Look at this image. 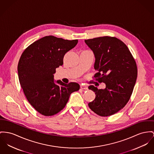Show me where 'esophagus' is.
Returning a JSON list of instances; mask_svg holds the SVG:
<instances>
[{"label":"esophagus","instance_id":"esophagus-1","mask_svg":"<svg viewBox=\"0 0 154 154\" xmlns=\"http://www.w3.org/2000/svg\"><path fill=\"white\" fill-rule=\"evenodd\" d=\"M81 88L82 89H85V90H87L88 89V86H86V85H81Z\"/></svg>","mask_w":154,"mask_h":154}]
</instances>
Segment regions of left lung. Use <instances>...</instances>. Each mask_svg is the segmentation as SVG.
Returning a JSON list of instances; mask_svg holds the SVG:
<instances>
[{
	"label": "left lung",
	"mask_w": 154,
	"mask_h": 154,
	"mask_svg": "<svg viewBox=\"0 0 154 154\" xmlns=\"http://www.w3.org/2000/svg\"><path fill=\"white\" fill-rule=\"evenodd\" d=\"M85 42L94 55V68L97 72L94 77L106 85L103 89L88 87L96 94L89 107L100 116L113 115L123 109L131 96L137 77L136 63L127 46L116 37H100Z\"/></svg>",
	"instance_id": "8db88e82"
}]
</instances>
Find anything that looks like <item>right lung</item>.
<instances>
[{
  "instance_id": "obj_1",
  "label": "right lung",
  "mask_w": 154,
  "mask_h": 154,
  "mask_svg": "<svg viewBox=\"0 0 154 154\" xmlns=\"http://www.w3.org/2000/svg\"><path fill=\"white\" fill-rule=\"evenodd\" d=\"M52 35L34 42L23 52L18 63L19 79L31 106L42 115L51 116L62 110L71 94L80 86L55 81L56 68L63 65L65 54L78 43Z\"/></svg>"
}]
</instances>
